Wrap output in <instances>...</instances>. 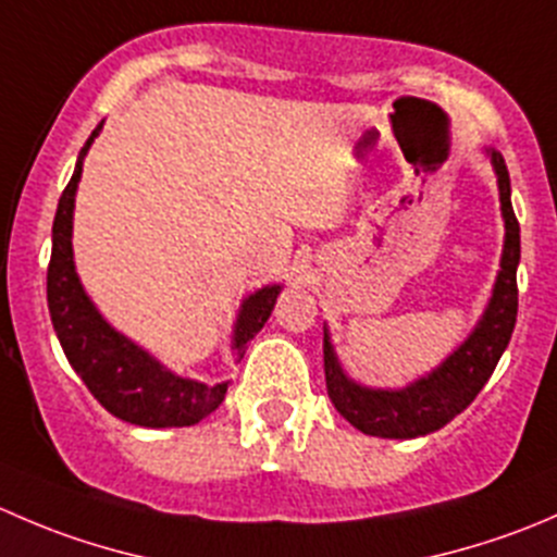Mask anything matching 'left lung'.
<instances>
[{
	"mask_svg": "<svg viewBox=\"0 0 557 557\" xmlns=\"http://www.w3.org/2000/svg\"><path fill=\"white\" fill-rule=\"evenodd\" d=\"M491 159L498 174L507 243H504L496 290L474 334L436 372L404 391H369V387L350 383L336 363L329 334L323 336L325 391L336 412L363 434L383 436V440H414V436H425L447 425L485 387L498 358L512 339L515 320H518L520 223L509 199V172L504 156L493 150Z\"/></svg>",
	"mask_w": 557,
	"mask_h": 557,
	"instance_id": "left-lung-1",
	"label": "left lung"
}]
</instances>
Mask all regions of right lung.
Listing matches in <instances>:
<instances>
[{"instance_id":"right-lung-1","label":"right lung","mask_w":557,"mask_h":557,"mask_svg":"<svg viewBox=\"0 0 557 557\" xmlns=\"http://www.w3.org/2000/svg\"><path fill=\"white\" fill-rule=\"evenodd\" d=\"M102 123L91 132L77 159L75 174L66 183L53 218V250L48 263V310L55 336L88 391L115 418L145 429H183L215 412L226 398L228 383L201 385L166 372L159 361L123 339L104 323L97 307L88 301L86 290L75 274L72 261V210H75L77 180L83 172V156L91 148ZM280 285H269L252 294L239 312L234 347L245 356V345L263 329L277 301Z\"/></svg>"}]
</instances>
